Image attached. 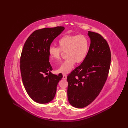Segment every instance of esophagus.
<instances>
[{"label": "esophagus", "mask_w": 128, "mask_h": 128, "mask_svg": "<svg viewBox=\"0 0 128 128\" xmlns=\"http://www.w3.org/2000/svg\"><path fill=\"white\" fill-rule=\"evenodd\" d=\"M67 75L66 74H63V79H64V80H66V79H67Z\"/></svg>", "instance_id": "obj_1"}]
</instances>
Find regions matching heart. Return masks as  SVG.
Segmentation results:
<instances>
[{"label": "heart", "instance_id": "obj_1", "mask_svg": "<svg viewBox=\"0 0 128 128\" xmlns=\"http://www.w3.org/2000/svg\"><path fill=\"white\" fill-rule=\"evenodd\" d=\"M59 48L51 46L48 49L50 60L58 64L60 61L62 52H66L67 58L61 64L58 72L68 73L73 68L75 62H83L87 56L89 41L83 34H66L58 40Z\"/></svg>", "mask_w": 128, "mask_h": 128}]
</instances>
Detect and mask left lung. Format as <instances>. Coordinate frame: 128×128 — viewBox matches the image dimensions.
<instances>
[{"instance_id":"left-lung-1","label":"left lung","mask_w":128,"mask_h":128,"mask_svg":"<svg viewBox=\"0 0 128 128\" xmlns=\"http://www.w3.org/2000/svg\"><path fill=\"white\" fill-rule=\"evenodd\" d=\"M91 44L86 59L67 76L69 103L76 108L88 106L97 97L107 80L111 53L101 34L88 32Z\"/></svg>"}]
</instances>
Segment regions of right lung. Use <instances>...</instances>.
Masks as SVG:
<instances>
[{
  "instance_id": "right-lung-1",
  "label": "right lung",
  "mask_w": 128,
  "mask_h": 128,
  "mask_svg": "<svg viewBox=\"0 0 128 128\" xmlns=\"http://www.w3.org/2000/svg\"><path fill=\"white\" fill-rule=\"evenodd\" d=\"M64 26L45 28L34 32L26 41L20 57L22 80L27 94L39 104L54 98L58 83L62 78L51 73L48 49L52 42L63 32Z\"/></svg>"
}]
</instances>
